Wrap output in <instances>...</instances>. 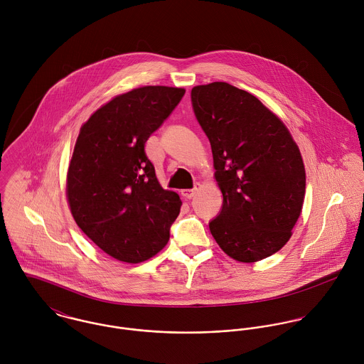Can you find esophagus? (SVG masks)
Here are the masks:
<instances>
[{"instance_id":"esophagus-1","label":"esophagus","mask_w":364,"mask_h":364,"mask_svg":"<svg viewBox=\"0 0 364 364\" xmlns=\"http://www.w3.org/2000/svg\"><path fill=\"white\" fill-rule=\"evenodd\" d=\"M199 188H200V185H199V183H196L193 189H185V191H182L181 193H182V196H183L185 199H192V198L196 195V192H198V189H199Z\"/></svg>"}]
</instances>
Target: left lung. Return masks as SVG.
Instances as JSON below:
<instances>
[{
    "label": "left lung",
    "mask_w": 364,
    "mask_h": 364,
    "mask_svg": "<svg viewBox=\"0 0 364 364\" xmlns=\"http://www.w3.org/2000/svg\"><path fill=\"white\" fill-rule=\"evenodd\" d=\"M208 136L223 205L208 223L232 259H264L290 240L306 195V169L287 127L252 94L227 82L191 92Z\"/></svg>",
    "instance_id": "obj_1"
}]
</instances>
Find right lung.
I'll return each mask as SVG.
<instances>
[{"mask_svg":"<svg viewBox=\"0 0 364 364\" xmlns=\"http://www.w3.org/2000/svg\"><path fill=\"white\" fill-rule=\"evenodd\" d=\"M183 95V88H137L81 127L67 173L68 203L82 232L114 259H150L169 240L182 202L158 183L144 144Z\"/></svg>","mask_w":364,"mask_h":364,"instance_id":"1","label":"right lung"}]
</instances>
